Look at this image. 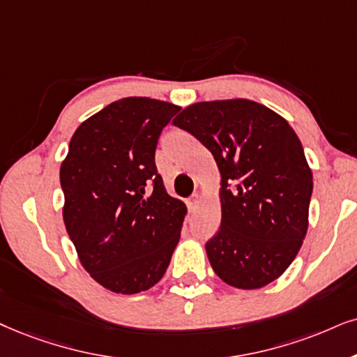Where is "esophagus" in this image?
<instances>
[{"mask_svg": "<svg viewBox=\"0 0 357 357\" xmlns=\"http://www.w3.org/2000/svg\"><path fill=\"white\" fill-rule=\"evenodd\" d=\"M199 201H201V196H199V194H192V196L189 197V199H188V206H189V209H191V211H196V207H197V204H199Z\"/></svg>", "mask_w": 357, "mask_h": 357, "instance_id": "34e87169", "label": "esophagus"}]
</instances>
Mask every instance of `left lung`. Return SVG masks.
Segmentation results:
<instances>
[{"label":"left lung","instance_id":"left-lung-1","mask_svg":"<svg viewBox=\"0 0 357 357\" xmlns=\"http://www.w3.org/2000/svg\"><path fill=\"white\" fill-rule=\"evenodd\" d=\"M212 153L220 171L222 219L206 242L229 285L255 290L277 280L308 229L313 176L287 120L250 100L199 102L173 120Z\"/></svg>","mask_w":357,"mask_h":357}]
</instances>
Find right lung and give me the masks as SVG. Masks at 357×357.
I'll return each mask as SVG.
<instances>
[{"mask_svg": "<svg viewBox=\"0 0 357 357\" xmlns=\"http://www.w3.org/2000/svg\"><path fill=\"white\" fill-rule=\"evenodd\" d=\"M179 110L146 97L110 103L75 130L61 166L67 234L93 280L121 295L155 287L181 236L186 206L155 163Z\"/></svg>", "mask_w": 357, "mask_h": 357, "instance_id": "1", "label": "right lung"}]
</instances>
